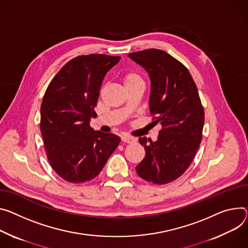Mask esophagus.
Instances as JSON below:
<instances>
[{"label": "esophagus", "mask_w": 248, "mask_h": 248, "mask_svg": "<svg viewBox=\"0 0 248 248\" xmlns=\"http://www.w3.org/2000/svg\"><path fill=\"white\" fill-rule=\"evenodd\" d=\"M122 141L125 142V143H133L137 141V139H134L132 137H128V136H122Z\"/></svg>", "instance_id": "obj_1"}]
</instances>
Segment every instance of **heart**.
Masks as SVG:
<instances>
[{
	"instance_id": "obj_1",
	"label": "heart",
	"mask_w": 248,
	"mask_h": 248,
	"mask_svg": "<svg viewBox=\"0 0 248 248\" xmlns=\"http://www.w3.org/2000/svg\"><path fill=\"white\" fill-rule=\"evenodd\" d=\"M139 82H142L141 78L139 74L134 73V72H128V73L124 74V83L125 87L132 85L134 83H139Z\"/></svg>"
}]
</instances>
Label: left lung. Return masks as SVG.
Masks as SVG:
<instances>
[{"instance_id": "1", "label": "left lung", "mask_w": 248, "mask_h": 248, "mask_svg": "<svg viewBox=\"0 0 248 248\" xmlns=\"http://www.w3.org/2000/svg\"><path fill=\"white\" fill-rule=\"evenodd\" d=\"M150 79L149 110L160 124L156 141L140 138L145 157L137 166L139 176L154 184H167L190 166L202 140L205 114L197 86L188 69L160 49L129 53Z\"/></svg>"}]
</instances>
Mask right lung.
Returning <instances> with one entry per match:
<instances>
[{
	"label": "right lung",
	"mask_w": 248,
	"mask_h": 248,
	"mask_svg": "<svg viewBox=\"0 0 248 248\" xmlns=\"http://www.w3.org/2000/svg\"><path fill=\"white\" fill-rule=\"evenodd\" d=\"M120 56L90 54L67 62L48 85L40 108V130L52 169L70 183L100 174L121 139L90 126L100 88Z\"/></svg>",
	"instance_id": "right-lung-1"
}]
</instances>
